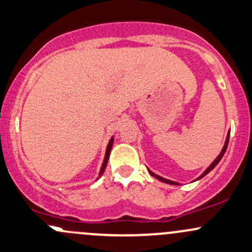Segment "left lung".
Returning <instances> with one entry per match:
<instances>
[{
    "mask_svg": "<svg viewBox=\"0 0 252 252\" xmlns=\"http://www.w3.org/2000/svg\"><path fill=\"white\" fill-rule=\"evenodd\" d=\"M228 140H229V132H228V134H227V137H226V142H224V145H223V148H222V150H221V153H220V155L218 156V158H216L215 159H214V162L212 164H210L209 167H208L207 169L204 170V172L202 173L201 175H199L198 178H197L196 180H199V179H202L203 177H205V175L208 174V173L210 172V170H213L214 168H215L216 167V164L219 163V162H220V159L222 158V156L224 155V153H226V149H227V145H228ZM149 170V173H150L151 175H153L154 178H156V179L158 180H159V181H162V183H166V184H169V185H180L179 183H177V181H172V180H168V179H164V178H162V177H159V175H158V174H155V173L154 172H151L150 169H148ZM194 180V181H196Z\"/></svg>",
    "mask_w": 252,
    "mask_h": 252,
    "instance_id": "1",
    "label": "left lung"
}]
</instances>
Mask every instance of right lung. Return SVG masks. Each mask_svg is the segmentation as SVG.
<instances>
[{"label":"right lung","mask_w":252,"mask_h":252,"mask_svg":"<svg viewBox=\"0 0 252 252\" xmlns=\"http://www.w3.org/2000/svg\"><path fill=\"white\" fill-rule=\"evenodd\" d=\"M113 143H114V137L110 138L109 143H108L107 145V150H105V155H104V159H103V163H102V167L101 169H99V173H98V178L102 177V174H103L105 167H107V163H108V159H109V155H110V150H112V147H113ZM97 178V179H98Z\"/></svg>","instance_id":"1"}]
</instances>
